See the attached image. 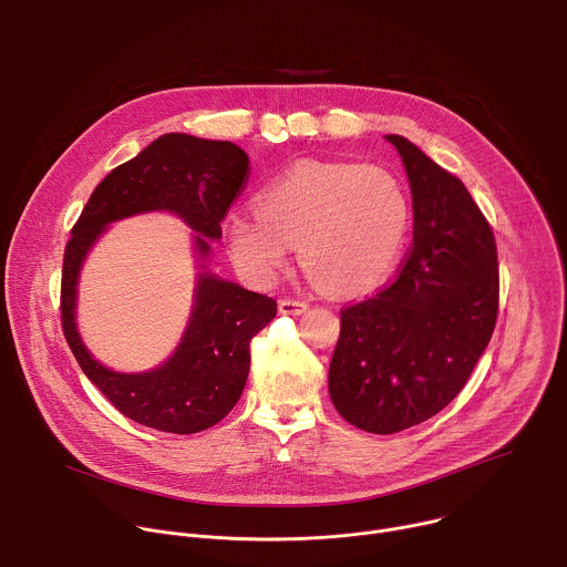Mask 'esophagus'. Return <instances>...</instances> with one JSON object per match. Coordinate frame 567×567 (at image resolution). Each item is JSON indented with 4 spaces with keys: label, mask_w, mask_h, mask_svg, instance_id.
I'll return each mask as SVG.
<instances>
[{
    "label": "esophagus",
    "mask_w": 567,
    "mask_h": 567,
    "mask_svg": "<svg viewBox=\"0 0 567 567\" xmlns=\"http://www.w3.org/2000/svg\"><path fill=\"white\" fill-rule=\"evenodd\" d=\"M278 309H280V313H302L307 309V302L296 300V298H282L278 302Z\"/></svg>",
    "instance_id": "obj_1"
}]
</instances>
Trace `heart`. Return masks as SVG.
<instances>
[{"mask_svg": "<svg viewBox=\"0 0 567 567\" xmlns=\"http://www.w3.org/2000/svg\"><path fill=\"white\" fill-rule=\"evenodd\" d=\"M409 224V195L390 171L307 158L258 195V213L228 219V241L235 265L256 285H269L298 247L322 289L357 296L394 269Z\"/></svg>", "mask_w": 567, "mask_h": 567, "instance_id": "1", "label": "heart"}]
</instances>
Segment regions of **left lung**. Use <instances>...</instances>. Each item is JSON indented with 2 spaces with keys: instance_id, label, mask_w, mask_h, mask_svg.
Wrapping results in <instances>:
<instances>
[{
  "instance_id": "1",
  "label": "left lung",
  "mask_w": 567,
  "mask_h": 567,
  "mask_svg": "<svg viewBox=\"0 0 567 567\" xmlns=\"http://www.w3.org/2000/svg\"><path fill=\"white\" fill-rule=\"evenodd\" d=\"M413 193V245L396 278L341 309L330 396L352 426L390 435L457 396L498 318L494 230L464 184L403 136H385Z\"/></svg>"
}]
</instances>
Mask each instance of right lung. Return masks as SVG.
<instances>
[{
  "instance_id": "obj_1",
  "label": "right lung",
  "mask_w": 567,
  "mask_h": 567,
  "mask_svg": "<svg viewBox=\"0 0 567 567\" xmlns=\"http://www.w3.org/2000/svg\"><path fill=\"white\" fill-rule=\"evenodd\" d=\"M249 179V156L230 141L164 134L116 166L92 193L64 247L60 318L64 339L87 379L125 417L177 435L224 420L245 390L251 339L276 316V300L210 274L199 276L190 326L175 357L143 374L103 368L75 332V282L103 226L145 210H173L197 233L219 239V221ZM197 249L208 241L197 235Z\"/></svg>"
}]
</instances>
